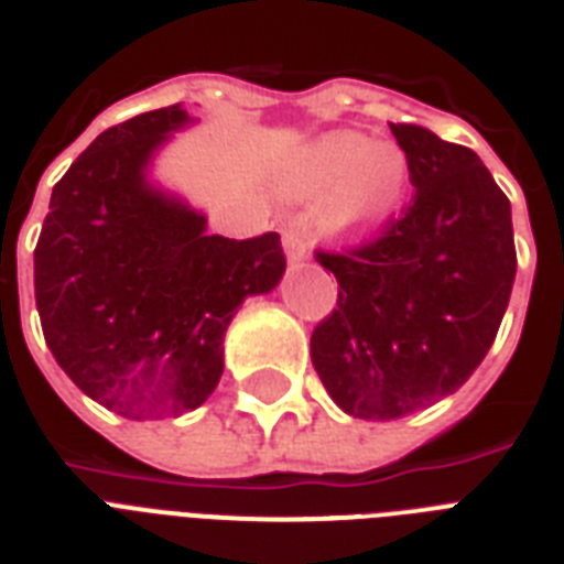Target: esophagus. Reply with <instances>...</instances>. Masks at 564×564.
<instances>
[{"label":"esophagus","mask_w":564,"mask_h":564,"mask_svg":"<svg viewBox=\"0 0 564 564\" xmlns=\"http://www.w3.org/2000/svg\"><path fill=\"white\" fill-rule=\"evenodd\" d=\"M283 246H286V260H290V265H304L310 260L307 242H304L299 234H286V237H283Z\"/></svg>","instance_id":"34e87169"}]
</instances>
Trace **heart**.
<instances>
[{"label": "heart", "mask_w": 564, "mask_h": 564, "mask_svg": "<svg viewBox=\"0 0 564 564\" xmlns=\"http://www.w3.org/2000/svg\"><path fill=\"white\" fill-rule=\"evenodd\" d=\"M412 166L401 145L360 131H327L299 145L278 170V193L316 204L318 221L339 239H369L401 216Z\"/></svg>", "instance_id": "heart-1"}]
</instances>
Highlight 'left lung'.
<instances>
[{"label":"left lung","instance_id":"obj_1","mask_svg":"<svg viewBox=\"0 0 564 564\" xmlns=\"http://www.w3.org/2000/svg\"><path fill=\"white\" fill-rule=\"evenodd\" d=\"M412 204L375 242L316 260L339 281L310 357L354 419L392 421L454 394L489 354L516 281L512 207L471 149L389 126Z\"/></svg>","mask_w":564,"mask_h":564}]
</instances>
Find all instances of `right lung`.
<instances>
[{
	"mask_svg": "<svg viewBox=\"0 0 564 564\" xmlns=\"http://www.w3.org/2000/svg\"><path fill=\"white\" fill-rule=\"evenodd\" d=\"M193 122L170 105L101 131L52 189L34 248L48 351L87 398L134 421L202 406L239 304L286 272L278 234H207L202 210L149 178Z\"/></svg>",
	"mask_w": 564,
	"mask_h": 564,
	"instance_id": "add662e5",
	"label": "right lung"
}]
</instances>
